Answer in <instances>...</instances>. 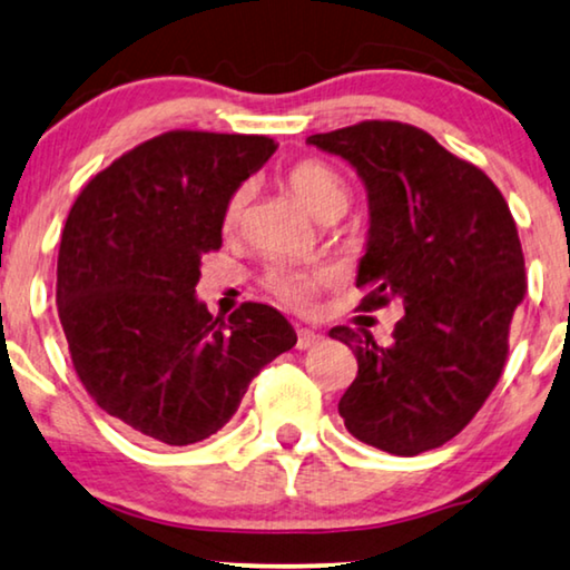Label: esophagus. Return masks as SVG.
I'll return each mask as SVG.
<instances>
[{"label":"esophagus","instance_id":"34e87169","mask_svg":"<svg viewBox=\"0 0 570 570\" xmlns=\"http://www.w3.org/2000/svg\"><path fill=\"white\" fill-rule=\"evenodd\" d=\"M318 342H322V334L314 332V330H298V342H295V347L298 350H311L316 347Z\"/></svg>","mask_w":570,"mask_h":570}]
</instances>
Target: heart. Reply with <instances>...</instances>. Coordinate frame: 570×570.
Masks as SVG:
<instances>
[{
  "instance_id": "obj_1",
  "label": "heart",
  "mask_w": 570,
  "mask_h": 570,
  "mask_svg": "<svg viewBox=\"0 0 570 570\" xmlns=\"http://www.w3.org/2000/svg\"><path fill=\"white\" fill-rule=\"evenodd\" d=\"M287 189L295 194V199L301 202L303 207L308 209L316 220L330 223L337 220V217L347 209L350 202V189L337 170L326 166L322 160H301L285 174ZM248 191L238 189L228 199V207H225L223 225L225 230H236L240 223H244ZM318 275H306V272L283 267H269L267 275H264V285L269 287V293H275L279 301L287 303V306L306 308L314 301V291L318 283Z\"/></svg>"
}]
</instances>
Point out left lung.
I'll return each mask as SVG.
<instances>
[{
  "label": "left lung",
  "mask_w": 570,
  "mask_h": 570,
  "mask_svg": "<svg viewBox=\"0 0 570 570\" xmlns=\"http://www.w3.org/2000/svg\"><path fill=\"white\" fill-rule=\"evenodd\" d=\"M306 142L347 160L368 194L355 277L365 306H404L386 347L368 330L330 332L357 357L340 415L389 454L439 449L478 415L509 353L527 291L511 209L480 168L410 124L363 121Z\"/></svg>",
  "instance_id": "8db88e82"
}]
</instances>
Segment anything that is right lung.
Returning <instances> with one entry per match:
<instances>
[{
    "label": "right lung",
    "mask_w": 570,
    "mask_h": 570,
    "mask_svg": "<svg viewBox=\"0 0 570 570\" xmlns=\"http://www.w3.org/2000/svg\"><path fill=\"white\" fill-rule=\"evenodd\" d=\"M277 150L256 135L168 131L121 155L69 209L57 308L77 376L145 439L189 446L236 415L248 384L298 337L264 303L228 322L197 298L238 186Z\"/></svg>",
    "instance_id": "right-lung-1"
}]
</instances>
